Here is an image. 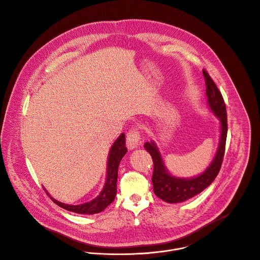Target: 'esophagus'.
<instances>
[{"mask_svg": "<svg viewBox=\"0 0 260 260\" xmlns=\"http://www.w3.org/2000/svg\"><path fill=\"white\" fill-rule=\"evenodd\" d=\"M141 134L137 127H133L126 135V147L129 150H134L140 146Z\"/></svg>", "mask_w": 260, "mask_h": 260, "instance_id": "34e87169", "label": "esophagus"}]
</instances>
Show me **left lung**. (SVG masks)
<instances>
[{"label": "left lung", "mask_w": 260, "mask_h": 260, "mask_svg": "<svg viewBox=\"0 0 260 260\" xmlns=\"http://www.w3.org/2000/svg\"><path fill=\"white\" fill-rule=\"evenodd\" d=\"M206 83L207 103L212 112L219 118L221 135L217 153L207 169L199 176L185 179L172 176L167 170L156 143L151 141L145 144V149L150 153L154 161L152 182L156 196L167 203L184 202L205 190L217 177L225 153L227 138V112L221 92L206 70H203Z\"/></svg>", "instance_id": "obj_1"}]
</instances>
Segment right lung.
<instances>
[{"label": "right lung", "instance_id": "1", "mask_svg": "<svg viewBox=\"0 0 260 260\" xmlns=\"http://www.w3.org/2000/svg\"><path fill=\"white\" fill-rule=\"evenodd\" d=\"M127 149L125 148V136L121 134L117 140L113 143L110 148L108 158H107V173L106 181L104 184V189L101 194L91 200L90 202L79 204V205H68L61 203L49 195L53 202L59 207L63 208L67 211H71L78 214H96L104 211L109 204H111L116 195V181H117V171L121 158L126 154Z\"/></svg>", "mask_w": 260, "mask_h": 260}]
</instances>
